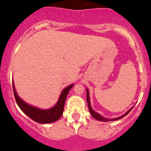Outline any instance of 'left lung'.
I'll return each mask as SVG.
<instances>
[{"instance_id": "8db88e82", "label": "left lung", "mask_w": 151, "mask_h": 151, "mask_svg": "<svg viewBox=\"0 0 151 151\" xmlns=\"http://www.w3.org/2000/svg\"><path fill=\"white\" fill-rule=\"evenodd\" d=\"M86 91H87V102H88V109H89V111H90V113H91V115H92V116L96 120H97V121H103V122H104H104H107V121H117V120L121 119V118H123V117L126 116V115H128V114L129 113V112H130V111L132 109V108L134 107V106H132V107L129 110H128L126 113L123 114V115H121V116L118 117V118H113V119H112H112H110V118H105L104 117H103L102 115H101L100 114H99L98 112H95V111L92 109V107H91V101H90L89 91H88V89H86Z\"/></svg>"}]
</instances>
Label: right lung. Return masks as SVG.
Instances as JSON below:
<instances>
[{
    "label": "right lung",
    "mask_w": 151,
    "mask_h": 151,
    "mask_svg": "<svg viewBox=\"0 0 151 151\" xmlns=\"http://www.w3.org/2000/svg\"><path fill=\"white\" fill-rule=\"evenodd\" d=\"M12 86H13L15 100H16L17 104L20 108L21 110L25 115H28L29 118H31L33 121L45 124V123L55 122L56 121L60 119V117L62 116V114H63V109H64V104L67 95H68V92L71 89V88L74 86V85L71 84L66 88H63L55 105L52 108L46 109H40V108L36 107V106H33L32 105L27 104L18 96L16 89H15L14 82H12Z\"/></svg>",
    "instance_id": "right-lung-1"
}]
</instances>
